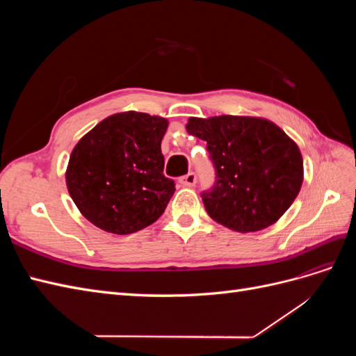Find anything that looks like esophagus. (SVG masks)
<instances>
[{"instance_id":"1","label":"esophagus","mask_w":356,"mask_h":356,"mask_svg":"<svg viewBox=\"0 0 356 356\" xmlns=\"http://www.w3.org/2000/svg\"><path fill=\"white\" fill-rule=\"evenodd\" d=\"M196 179H197V178H196L195 172H188L187 175L179 178V182H181L182 186H186V187H193V186L196 184Z\"/></svg>"}]
</instances>
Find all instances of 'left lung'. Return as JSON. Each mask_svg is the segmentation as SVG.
Returning <instances> with one entry per match:
<instances>
[{"instance_id": "1", "label": "left lung", "mask_w": 356, "mask_h": 356, "mask_svg": "<svg viewBox=\"0 0 356 356\" xmlns=\"http://www.w3.org/2000/svg\"><path fill=\"white\" fill-rule=\"evenodd\" d=\"M187 132L207 141L217 181L202 200L209 217L239 233L275 224L303 184L300 148L261 117H190Z\"/></svg>"}]
</instances>
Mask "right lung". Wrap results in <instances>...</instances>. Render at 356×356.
Listing matches in <instances>:
<instances>
[{"instance_id":"obj_1","label":"right lung","mask_w":356,"mask_h":356,"mask_svg":"<svg viewBox=\"0 0 356 356\" xmlns=\"http://www.w3.org/2000/svg\"><path fill=\"white\" fill-rule=\"evenodd\" d=\"M166 129L163 117L126 111L104 118L80 139L65 179L86 220L114 234H131L159 220L175 193V182L163 175Z\"/></svg>"}]
</instances>
